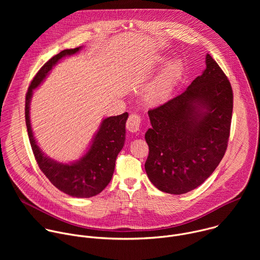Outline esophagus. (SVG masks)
I'll use <instances>...</instances> for the list:
<instances>
[{
    "label": "esophagus",
    "mask_w": 260,
    "mask_h": 260,
    "mask_svg": "<svg viewBox=\"0 0 260 260\" xmlns=\"http://www.w3.org/2000/svg\"><path fill=\"white\" fill-rule=\"evenodd\" d=\"M141 117L137 114L129 115L126 121V128L132 133H137L141 127Z\"/></svg>",
    "instance_id": "obj_1"
}]
</instances>
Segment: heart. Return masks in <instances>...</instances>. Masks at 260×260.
Listing matches in <instances>:
<instances>
[{
  "label": "heart",
  "instance_id": "obj_1",
  "mask_svg": "<svg viewBox=\"0 0 260 260\" xmlns=\"http://www.w3.org/2000/svg\"><path fill=\"white\" fill-rule=\"evenodd\" d=\"M166 61L165 58L159 60L160 63ZM184 67L181 60L175 59L170 61L158 75L148 84L145 89V98L151 104H157L165 101L175 89L183 75Z\"/></svg>",
  "mask_w": 260,
  "mask_h": 260
}]
</instances>
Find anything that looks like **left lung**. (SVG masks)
<instances>
[{"mask_svg":"<svg viewBox=\"0 0 260 260\" xmlns=\"http://www.w3.org/2000/svg\"><path fill=\"white\" fill-rule=\"evenodd\" d=\"M233 115L228 77L206 55V69L181 94L148 111V178L162 192L183 194L203 184L226 151Z\"/></svg>","mask_w":260,"mask_h":260,"instance_id":"obj_1","label":"left lung"}]
</instances>
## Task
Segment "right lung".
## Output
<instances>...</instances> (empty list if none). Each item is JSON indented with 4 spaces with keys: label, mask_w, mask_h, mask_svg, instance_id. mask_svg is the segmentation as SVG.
<instances>
[{
    "label": "right lung",
    "mask_w": 260,
    "mask_h": 260,
    "mask_svg": "<svg viewBox=\"0 0 260 260\" xmlns=\"http://www.w3.org/2000/svg\"><path fill=\"white\" fill-rule=\"evenodd\" d=\"M82 46L66 49L50 58L34 77L25 96V123L34 155L39 168L54 186L73 198H91L102 192L112 179L115 161L125 142L128 114L104 118L84 154L77 160L60 162L45 154L34 136L30 123V100L49 73L63 57L78 53Z\"/></svg>",
    "instance_id": "add662e5"
}]
</instances>
